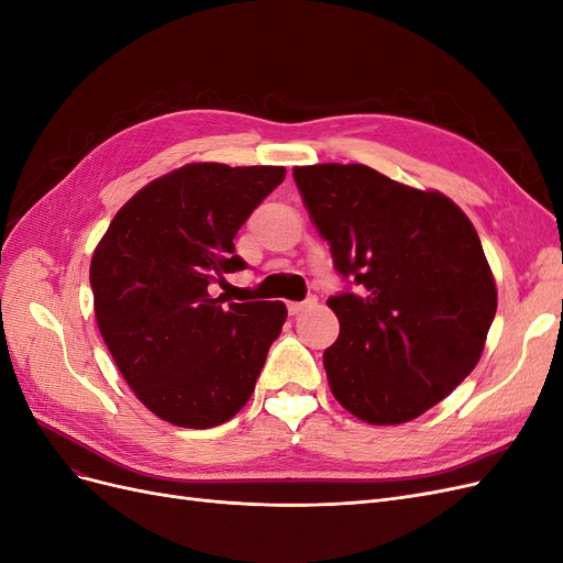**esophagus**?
<instances>
[{
	"mask_svg": "<svg viewBox=\"0 0 563 563\" xmlns=\"http://www.w3.org/2000/svg\"><path fill=\"white\" fill-rule=\"evenodd\" d=\"M314 305H317V298H308V300H302V302H288V312L300 314L302 310L314 308Z\"/></svg>",
	"mask_w": 563,
	"mask_h": 563,
	"instance_id": "34e87169",
	"label": "esophagus"
}]
</instances>
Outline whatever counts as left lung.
Segmentation results:
<instances>
[{
  "instance_id": "left-lung-1",
  "label": "left lung",
  "mask_w": 563,
  "mask_h": 563,
  "mask_svg": "<svg viewBox=\"0 0 563 563\" xmlns=\"http://www.w3.org/2000/svg\"><path fill=\"white\" fill-rule=\"evenodd\" d=\"M294 178L335 269L360 286L329 298L333 397L371 424L422 416L470 376L496 317L479 234L449 197L364 164L296 166Z\"/></svg>"
}]
</instances>
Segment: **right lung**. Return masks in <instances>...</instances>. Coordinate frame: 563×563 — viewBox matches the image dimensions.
<instances>
[{"label":"right lung","mask_w":563,"mask_h":563,"mask_svg":"<svg viewBox=\"0 0 563 563\" xmlns=\"http://www.w3.org/2000/svg\"><path fill=\"white\" fill-rule=\"evenodd\" d=\"M284 176V166H180L135 192L93 251L100 335L135 397L178 428L240 413L282 333L284 302L225 305L211 284L246 267L234 234Z\"/></svg>","instance_id":"1"}]
</instances>
